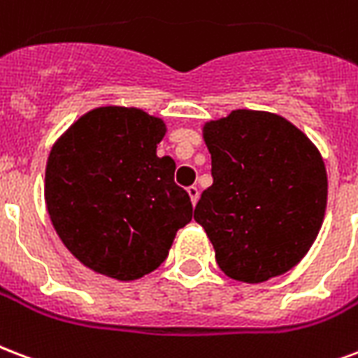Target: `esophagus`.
<instances>
[{"label": "esophagus", "instance_id": "obj_1", "mask_svg": "<svg viewBox=\"0 0 358 358\" xmlns=\"http://www.w3.org/2000/svg\"><path fill=\"white\" fill-rule=\"evenodd\" d=\"M187 195H189L191 199V204L195 206L199 201V187H195V185H191V187H187Z\"/></svg>", "mask_w": 358, "mask_h": 358}]
</instances>
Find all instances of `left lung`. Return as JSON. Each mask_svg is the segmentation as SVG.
Segmentation results:
<instances>
[{"instance_id":"1","label":"left lung","mask_w":358,"mask_h":358,"mask_svg":"<svg viewBox=\"0 0 358 358\" xmlns=\"http://www.w3.org/2000/svg\"><path fill=\"white\" fill-rule=\"evenodd\" d=\"M214 184L195 222L233 280L261 283L299 264L327 208V171L315 144L282 116L238 108L206 122Z\"/></svg>"}]
</instances>
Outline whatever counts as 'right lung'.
Masks as SVG:
<instances>
[{"instance_id": "obj_1", "label": "right lung", "mask_w": 358, "mask_h": 358, "mask_svg": "<svg viewBox=\"0 0 358 358\" xmlns=\"http://www.w3.org/2000/svg\"><path fill=\"white\" fill-rule=\"evenodd\" d=\"M161 118L99 106L76 120L46 161L45 201L56 233L84 266L131 282L154 272L191 222L173 157H157Z\"/></svg>"}]
</instances>
